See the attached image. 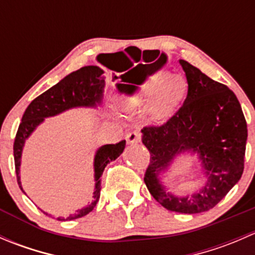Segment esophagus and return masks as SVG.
Instances as JSON below:
<instances>
[{"label": "esophagus", "instance_id": "esophagus-1", "mask_svg": "<svg viewBox=\"0 0 255 255\" xmlns=\"http://www.w3.org/2000/svg\"><path fill=\"white\" fill-rule=\"evenodd\" d=\"M128 144H135L140 142V133L138 130H133V132L128 133L127 137H126Z\"/></svg>", "mask_w": 255, "mask_h": 255}]
</instances>
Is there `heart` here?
<instances>
[{
  "mask_svg": "<svg viewBox=\"0 0 255 255\" xmlns=\"http://www.w3.org/2000/svg\"><path fill=\"white\" fill-rule=\"evenodd\" d=\"M184 84L176 76H166L156 82V78H150L130 94L118 96L117 106L123 112H134L149 104V113L154 121L165 120L175 109L180 100Z\"/></svg>",
  "mask_w": 255,
  "mask_h": 255,
  "instance_id": "heart-1",
  "label": "heart"
}]
</instances>
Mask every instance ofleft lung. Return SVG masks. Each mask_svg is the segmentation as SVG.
I'll list each match as a JSON object with an SVG mask.
<instances>
[{
  "mask_svg": "<svg viewBox=\"0 0 255 255\" xmlns=\"http://www.w3.org/2000/svg\"><path fill=\"white\" fill-rule=\"evenodd\" d=\"M179 63L189 85L187 96L165 125L142 129V142L150 151L144 182L166 210L201 213L215 207L241 179L248 132L233 91L187 61ZM182 153L198 156L205 180L191 194L175 195L163 185L162 174Z\"/></svg>",
  "mask_w": 255,
  "mask_h": 255,
  "instance_id": "left-lung-1",
  "label": "left lung"
}]
</instances>
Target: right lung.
I'll list each match as a JSON object with an SVG mask.
<instances>
[{
  "label": "right lung",
  "mask_w": 255,
  "mask_h": 255,
  "mask_svg": "<svg viewBox=\"0 0 255 255\" xmlns=\"http://www.w3.org/2000/svg\"><path fill=\"white\" fill-rule=\"evenodd\" d=\"M104 73L105 71L100 66H84V68L73 71L64 79H61L58 84L47 90L44 94L33 100L29 106L27 107L22 117V123L18 127L13 145L17 181L23 192H24V190H23L22 182H20L19 168L25 140L44 122L45 118L54 117V116H58L73 109H97L104 100ZM125 148L126 140H122L117 144H105V145L97 148L94 158L95 191L94 196H92L94 200L87 206L76 210L73 215L58 217L56 220H76V218L84 217L94 210L100 200L102 173H104L107 164L116 160L123 153ZM44 213L49 215L47 212Z\"/></svg>",
  "instance_id": "add662e5"
}]
</instances>
